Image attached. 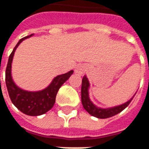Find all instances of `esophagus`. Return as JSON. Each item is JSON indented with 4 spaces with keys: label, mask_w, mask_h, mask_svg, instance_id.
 Returning a JSON list of instances; mask_svg holds the SVG:
<instances>
[{
    "label": "esophagus",
    "mask_w": 149,
    "mask_h": 149,
    "mask_svg": "<svg viewBox=\"0 0 149 149\" xmlns=\"http://www.w3.org/2000/svg\"><path fill=\"white\" fill-rule=\"evenodd\" d=\"M86 70V67H85V65H78L75 68V72L78 75H82L84 73V72Z\"/></svg>",
    "instance_id": "esophagus-1"
}]
</instances>
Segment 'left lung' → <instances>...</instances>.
Returning a JSON list of instances; mask_svg holds the SVG:
<instances>
[{
	"mask_svg": "<svg viewBox=\"0 0 149 149\" xmlns=\"http://www.w3.org/2000/svg\"><path fill=\"white\" fill-rule=\"evenodd\" d=\"M89 87H90L89 81L88 80L87 77L84 76V77L82 79V86H81V102H82V105L84 107V109L86 110L91 116L100 119H106L109 118V117H112L113 116L116 115V114L122 112L130 104L132 100L133 99V97L136 93L134 94V96L132 97L130 100H128L127 102L122 104H120V105H117V106L103 109V108H100V107H98L96 104H94L93 103V101L90 100L89 93H88Z\"/></svg>",
	"mask_w": 149,
	"mask_h": 149,
	"instance_id": "left-lung-1",
	"label": "left lung"
}]
</instances>
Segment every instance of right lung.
I'll use <instances>...</instances> for the list:
<instances>
[{
  "label": "right lung",
  "instance_id": "1",
  "mask_svg": "<svg viewBox=\"0 0 149 149\" xmlns=\"http://www.w3.org/2000/svg\"><path fill=\"white\" fill-rule=\"evenodd\" d=\"M33 35V34H31L20 40L9 56L5 71V83L12 103L21 112L28 116H36L45 114L53 107L59 88L71 77V75L73 73V70L68 72L65 74L56 76L53 78L49 86L42 90L33 92L24 90L18 87L12 77V62L13 56L19 45L24 40L29 38Z\"/></svg>",
  "mask_w": 149,
  "mask_h": 149
}]
</instances>
